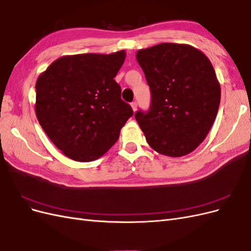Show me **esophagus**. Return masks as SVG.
<instances>
[{"instance_id": "34e87169", "label": "esophagus", "mask_w": 251, "mask_h": 251, "mask_svg": "<svg viewBox=\"0 0 251 251\" xmlns=\"http://www.w3.org/2000/svg\"><path fill=\"white\" fill-rule=\"evenodd\" d=\"M131 107H132V109H133V111L135 112L136 110H137V102L136 101H134V102H132L131 103Z\"/></svg>"}]
</instances>
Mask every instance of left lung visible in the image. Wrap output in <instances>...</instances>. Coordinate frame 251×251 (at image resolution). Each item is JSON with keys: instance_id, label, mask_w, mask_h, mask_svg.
Listing matches in <instances>:
<instances>
[{"instance_id": "left-lung-1", "label": "left lung", "mask_w": 251, "mask_h": 251, "mask_svg": "<svg viewBox=\"0 0 251 251\" xmlns=\"http://www.w3.org/2000/svg\"><path fill=\"white\" fill-rule=\"evenodd\" d=\"M151 105L135 118L150 147L170 157L192 153L216 119L221 88L210 60L189 45L162 43L136 54Z\"/></svg>"}]
</instances>
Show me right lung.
<instances>
[{
  "label": "right lung",
  "mask_w": 251,
  "mask_h": 251,
  "mask_svg": "<svg viewBox=\"0 0 251 251\" xmlns=\"http://www.w3.org/2000/svg\"><path fill=\"white\" fill-rule=\"evenodd\" d=\"M125 59L124 50L67 55L54 60L37 78V120L67 157L93 161L118 140L121 127L133 115L114 79Z\"/></svg>",
  "instance_id": "1"
}]
</instances>
